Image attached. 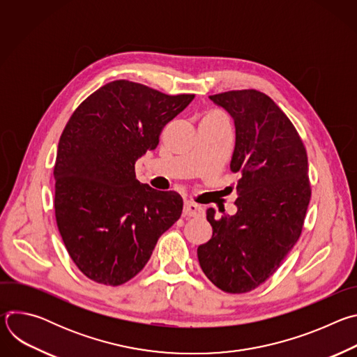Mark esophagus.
Segmentation results:
<instances>
[{"label":"esophagus","instance_id":"34e87169","mask_svg":"<svg viewBox=\"0 0 357 357\" xmlns=\"http://www.w3.org/2000/svg\"><path fill=\"white\" fill-rule=\"evenodd\" d=\"M203 213V208L195 202H185L183 203V218H196Z\"/></svg>","mask_w":357,"mask_h":357}]
</instances>
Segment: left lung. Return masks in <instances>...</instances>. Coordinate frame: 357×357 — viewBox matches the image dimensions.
Masks as SVG:
<instances>
[{"label": "left lung", "instance_id": "obj_1", "mask_svg": "<svg viewBox=\"0 0 357 357\" xmlns=\"http://www.w3.org/2000/svg\"><path fill=\"white\" fill-rule=\"evenodd\" d=\"M234 120L230 169L240 175L237 212L216 219L212 238L197 247L205 275L229 294L266 282L298 241L311 199L308 157L287 114L267 94L230 90L209 96Z\"/></svg>", "mask_w": 357, "mask_h": 357}]
</instances>
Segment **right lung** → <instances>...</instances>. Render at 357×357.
Instances as JSON below:
<instances>
[{
	"label": "right lung",
	"instance_id": "obj_1",
	"mask_svg": "<svg viewBox=\"0 0 357 357\" xmlns=\"http://www.w3.org/2000/svg\"><path fill=\"white\" fill-rule=\"evenodd\" d=\"M193 97L114 80L70 116L54 167L55 218L70 259L87 278L112 287L130 281L181 218V195L139 183L134 165L157 148L162 128Z\"/></svg>",
	"mask_w": 357,
	"mask_h": 357
}]
</instances>
